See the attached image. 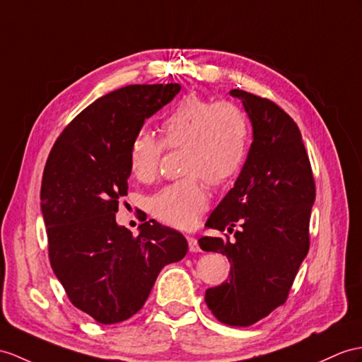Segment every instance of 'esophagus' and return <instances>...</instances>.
<instances>
[{
	"mask_svg": "<svg viewBox=\"0 0 362 362\" xmlns=\"http://www.w3.org/2000/svg\"><path fill=\"white\" fill-rule=\"evenodd\" d=\"M187 241H189V250H190V252H199V250H201L199 245H198V241L195 240V238L189 236Z\"/></svg>",
	"mask_w": 362,
	"mask_h": 362,
	"instance_id": "esophagus-1",
	"label": "esophagus"
}]
</instances>
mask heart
<instances>
[{
  "label": "heart",
  "instance_id": "1",
  "mask_svg": "<svg viewBox=\"0 0 362 362\" xmlns=\"http://www.w3.org/2000/svg\"><path fill=\"white\" fill-rule=\"evenodd\" d=\"M160 132L163 145L146 132L132 141L130 170L139 181H151L158 172L163 146L186 148L184 172L192 176L158 192L151 201V210L165 224L190 228L209 204L207 189L198 175L215 186L233 178L247 155V119L232 103L187 95L167 112Z\"/></svg>",
  "mask_w": 362,
  "mask_h": 362
}]
</instances>
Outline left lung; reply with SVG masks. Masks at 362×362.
Wrapping results in <instances>:
<instances>
[{
	"instance_id": "obj_1",
	"label": "left lung",
	"mask_w": 362,
	"mask_h": 362,
	"mask_svg": "<svg viewBox=\"0 0 362 362\" xmlns=\"http://www.w3.org/2000/svg\"><path fill=\"white\" fill-rule=\"evenodd\" d=\"M253 141L233 189L211 211L206 227L235 232V241L202 236L199 247L230 262L221 286L206 290L216 318L247 327L286 303L308 252L315 181L296 122L273 101L240 89Z\"/></svg>"
}]
</instances>
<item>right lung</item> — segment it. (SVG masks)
Returning a JSON list of instances; mask_svg holds the SVG:
<instances>
[{"instance_id":"right-lung-1","label":"right lung","mask_w":362,"mask_h":362,"mask_svg":"<svg viewBox=\"0 0 362 362\" xmlns=\"http://www.w3.org/2000/svg\"><path fill=\"white\" fill-rule=\"evenodd\" d=\"M180 90L176 83L132 84L101 96L63 130L44 167L50 266L70 303L96 322L134 316L161 269L187 253L186 238L155 219L138 236L115 219L129 189L132 141Z\"/></svg>"}]
</instances>
